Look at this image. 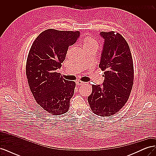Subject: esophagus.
<instances>
[{
    "instance_id": "obj_1",
    "label": "esophagus",
    "mask_w": 156,
    "mask_h": 156,
    "mask_svg": "<svg viewBox=\"0 0 156 156\" xmlns=\"http://www.w3.org/2000/svg\"><path fill=\"white\" fill-rule=\"evenodd\" d=\"M76 84H77V85H83V84H85V83L81 81H77L76 82Z\"/></svg>"
}]
</instances>
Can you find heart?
<instances>
[{"label": "heart", "instance_id": "obj_1", "mask_svg": "<svg viewBox=\"0 0 156 156\" xmlns=\"http://www.w3.org/2000/svg\"><path fill=\"white\" fill-rule=\"evenodd\" d=\"M98 42L95 39H94L91 36H87L84 38L83 41V48L85 50L88 49H96L98 48Z\"/></svg>", "mask_w": 156, "mask_h": 156}]
</instances>
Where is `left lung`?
I'll use <instances>...</instances> for the list:
<instances>
[{"mask_svg": "<svg viewBox=\"0 0 156 156\" xmlns=\"http://www.w3.org/2000/svg\"><path fill=\"white\" fill-rule=\"evenodd\" d=\"M104 39L99 67L104 71L102 85H92L88 101L98 116L116 114L128 100L134 80L133 62L128 44L119 33L101 32Z\"/></svg>", "mask_w": 156, "mask_h": 156, "instance_id": "1", "label": "left lung"}]
</instances>
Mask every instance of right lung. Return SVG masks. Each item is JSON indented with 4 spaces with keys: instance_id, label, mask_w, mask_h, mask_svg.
I'll use <instances>...</instances> for the list:
<instances>
[{
    "instance_id": "obj_1",
    "label": "right lung",
    "mask_w": 156,
    "mask_h": 156,
    "mask_svg": "<svg viewBox=\"0 0 156 156\" xmlns=\"http://www.w3.org/2000/svg\"><path fill=\"white\" fill-rule=\"evenodd\" d=\"M80 36L79 31L48 29L39 34L28 55L26 75L37 103L51 115L68 112L75 83L56 72L65 60L69 46Z\"/></svg>"
}]
</instances>
